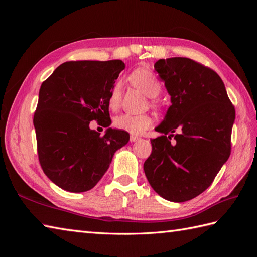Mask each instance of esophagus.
I'll use <instances>...</instances> for the list:
<instances>
[{
    "mask_svg": "<svg viewBox=\"0 0 257 257\" xmlns=\"http://www.w3.org/2000/svg\"><path fill=\"white\" fill-rule=\"evenodd\" d=\"M139 138L138 136H135V135H131V137H130V141L132 142V143H134V142H136V141H139Z\"/></svg>",
    "mask_w": 257,
    "mask_h": 257,
    "instance_id": "1",
    "label": "esophagus"
}]
</instances>
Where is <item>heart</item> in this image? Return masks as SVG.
I'll use <instances>...</instances> for the list:
<instances>
[{
	"mask_svg": "<svg viewBox=\"0 0 257 257\" xmlns=\"http://www.w3.org/2000/svg\"><path fill=\"white\" fill-rule=\"evenodd\" d=\"M131 81L136 88L141 90L144 94L150 98L157 97L161 92V83L158 80L155 75L147 68H139L136 69L133 74L131 75ZM121 90L122 84L121 82H115L112 85L110 91L109 99V107L114 109L119 106L120 98H121ZM153 124V119L148 114H131V113H123L119 116H116L114 120V125L122 131H125L130 134L139 135L144 133L146 130L149 128Z\"/></svg>",
	"mask_w": 257,
	"mask_h": 257,
	"instance_id": "obj_1",
	"label": "heart"
}]
</instances>
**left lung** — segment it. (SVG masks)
Segmentation results:
<instances>
[{
	"label": "left lung",
	"mask_w": 257,
	"mask_h": 257,
	"mask_svg": "<svg viewBox=\"0 0 257 257\" xmlns=\"http://www.w3.org/2000/svg\"><path fill=\"white\" fill-rule=\"evenodd\" d=\"M154 71L172 105L155 127L162 135L151 139L144 170L160 196L183 203L207 190L228 160L235 108L221 77L198 62L160 59Z\"/></svg>",
	"instance_id": "left-lung-1"
}]
</instances>
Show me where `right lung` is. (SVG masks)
Returning <instances> with one entry per match:
<instances>
[{
  "label": "right lung",
  "instance_id": "obj_1",
  "mask_svg": "<svg viewBox=\"0 0 257 257\" xmlns=\"http://www.w3.org/2000/svg\"><path fill=\"white\" fill-rule=\"evenodd\" d=\"M124 68L121 60L69 61L42 83L33 119L38 160L59 188L73 193L94 188L114 152L128 143L127 132L109 127L108 103ZM92 119L108 127L104 137L89 128Z\"/></svg>",
  "mask_w": 257,
  "mask_h": 257
}]
</instances>
